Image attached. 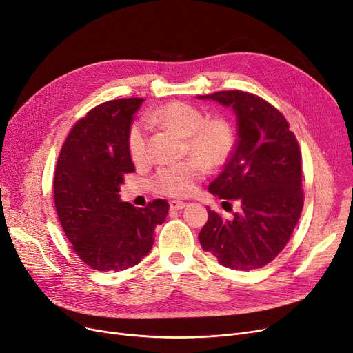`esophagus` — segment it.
I'll return each instance as SVG.
<instances>
[{
    "label": "esophagus",
    "instance_id": "esophagus-1",
    "mask_svg": "<svg viewBox=\"0 0 353 353\" xmlns=\"http://www.w3.org/2000/svg\"><path fill=\"white\" fill-rule=\"evenodd\" d=\"M170 208L173 210H180L183 208H186V202H181V201H170Z\"/></svg>",
    "mask_w": 353,
    "mask_h": 353
}]
</instances>
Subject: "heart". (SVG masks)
Segmentation results:
<instances>
[{"mask_svg":"<svg viewBox=\"0 0 353 353\" xmlns=\"http://www.w3.org/2000/svg\"><path fill=\"white\" fill-rule=\"evenodd\" d=\"M150 124H159L185 137V152L192 157L160 167L151 180L152 189L170 197H186L196 189L208 168H218L231 159L236 132L226 117L206 119L194 105L170 101L145 115ZM128 151L135 163L147 159V132L143 122H134L128 132Z\"/></svg>","mask_w":353,"mask_h":353,"instance_id":"heart-1","label":"heart"}]
</instances>
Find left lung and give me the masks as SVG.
<instances>
[{"instance_id": "8db88e82", "label": "left lung", "mask_w": 353, "mask_h": 353, "mask_svg": "<svg viewBox=\"0 0 353 353\" xmlns=\"http://www.w3.org/2000/svg\"><path fill=\"white\" fill-rule=\"evenodd\" d=\"M201 99L232 106L238 117V143L209 192L239 212L225 219L208 208L199 234L202 248L221 265L250 271L271 263L287 245L301 216V151L285 117L261 97L221 90Z\"/></svg>"}]
</instances>
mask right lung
Returning <instances> with one entry per match:
<instances>
[{"mask_svg": "<svg viewBox=\"0 0 353 353\" xmlns=\"http://www.w3.org/2000/svg\"><path fill=\"white\" fill-rule=\"evenodd\" d=\"M143 98L103 102L72 127L60 150L53 179L57 218L74 254L98 271L139 264L165 221L164 199L135 208L119 201L124 177L135 167L128 132Z\"/></svg>", "mask_w": 353, "mask_h": 353, "instance_id": "obj_1", "label": "right lung"}]
</instances>
